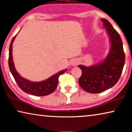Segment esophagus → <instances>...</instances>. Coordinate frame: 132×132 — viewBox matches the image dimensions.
<instances>
[{
    "mask_svg": "<svg viewBox=\"0 0 132 132\" xmlns=\"http://www.w3.org/2000/svg\"><path fill=\"white\" fill-rule=\"evenodd\" d=\"M78 60L77 59H73L71 61V64L73 66H77V65L78 64Z\"/></svg>",
    "mask_w": 132,
    "mask_h": 132,
    "instance_id": "obj_1",
    "label": "esophagus"
}]
</instances>
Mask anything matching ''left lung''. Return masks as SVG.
<instances>
[{
  "mask_svg": "<svg viewBox=\"0 0 132 132\" xmlns=\"http://www.w3.org/2000/svg\"><path fill=\"white\" fill-rule=\"evenodd\" d=\"M106 28L111 43L110 51L102 62L86 67L78 65L81 76L78 83L88 93H99L109 89L116 84L121 76L126 56L122 41L118 31L108 20L102 19Z\"/></svg>",
  "mask_w": 132,
  "mask_h": 132,
  "instance_id": "obj_1",
  "label": "left lung"
}]
</instances>
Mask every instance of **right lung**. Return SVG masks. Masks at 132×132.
Instances as JSON below:
<instances>
[{"label":"right lung","mask_w":132,"mask_h":132,"mask_svg":"<svg viewBox=\"0 0 132 132\" xmlns=\"http://www.w3.org/2000/svg\"><path fill=\"white\" fill-rule=\"evenodd\" d=\"M16 35L13 37L11 40L10 45L8 66H9L11 74L14 77L15 80L18 83L19 87L24 92L36 96H47V95L52 93L57 87L59 76L64 74L68 69H66L60 71L59 72L56 73V74L51 77L48 79L42 81H39V82H33V81H29L26 78L22 77L16 71L13 61L12 44Z\"/></svg>","instance_id":"1"}]
</instances>
